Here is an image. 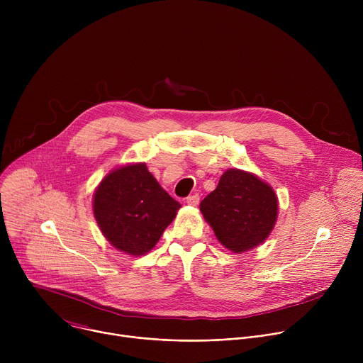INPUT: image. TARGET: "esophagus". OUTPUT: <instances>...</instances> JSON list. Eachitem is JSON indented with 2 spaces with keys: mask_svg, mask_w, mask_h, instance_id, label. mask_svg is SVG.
<instances>
[{
  "mask_svg": "<svg viewBox=\"0 0 363 363\" xmlns=\"http://www.w3.org/2000/svg\"><path fill=\"white\" fill-rule=\"evenodd\" d=\"M188 205H192V206H196L198 205V202H199V196H198V194H194V195H189L188 198H186V201H185Z\"/></svg>",
  "mask_w": 363,
  "mask_h": 363,
  "instance_id": "esophagus-1",
  "label": "esophagus"
}]
</instances>
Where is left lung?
I'll return each mask as SVG.
<instances>
[{
    "mask_svg": "<svg viewBox=\"0 0 363 363\" xmlns=\"http://www.w3.org/2000/svg\"><path fill=\"white\" fill-rule=\"evenodd\" d=\"M199 210L217 240L231 252H247L272 234L277 216L276 191L252 172L227 169Z\"/></svg>",
    "mask_w": 363,
    "mask_h": 363,
    "instance_id": "1",
    "label": "left lung"
}]
</instances>
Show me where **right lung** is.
<instances>
[{
	"label": "right lung",
	"instance_id": "add662e5",
	"mask_svg": "<svg viewBox=\"0 0 363 363\" xmlns=\"http://www.w3.org/2000/svg\"><path fill=\"white\" fill-rule=\"evenodd\" d=\"M91 205L101 234L116 250L132 257L157 245L181 208L145 162L112 169L94 189Z\"/></svg>",
	"mask_w": 363,
	"mask_h": 363
}]
</instances>
